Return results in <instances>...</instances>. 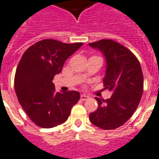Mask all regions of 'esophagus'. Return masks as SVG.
<instances>
[{
  "mask_svg": "<svg viewBox=\"0 0 159 159\" xmlns=\"http://www.w3.org/2000/svg\"><path fill=\"white\" fill-rule=\"evenodd\" d=\"M88 98H89V97H88V95H86V94H82V95H81V99H82V101H86L87 99H88Z\"/></svg>",
  "mask_w": 159,
  "mask_h": 159,
  "instance_id": "esophagus-1",
  "label": "esophagus"
}]
</instances>
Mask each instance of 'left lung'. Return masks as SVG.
<instances>
[{
	"label": "left lung",
	"instance_id": "left-lung-1",
	"mask_svg": "<svg viewBox=\"0 0 159 159\" xmlns=\"http://www.w3.org/2000/svg\"><path fill=\"white\" fill-rule=\"evenodd\" d=\"M88 45L103 55L104 88L112 93L107 100L96 98L98 107L90 113L89 119L102 129H114L133 116L141 100L143 91L141 65L130 51L112 40H100Z\"/></svg>",
	"mask_w": 159,
	"mask_h": 159
}]
</instances>
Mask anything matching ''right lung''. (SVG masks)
I'll return each mask as SVG.
<instances>
[{"instance_id":"1","label":"right lung","mask_w":159,"mask_h":159,"mask_svg":"<svg viewBox=\"0 0 159 159\" xmlns=\"http://www.w3.org/2000/svg\"><path fill=\"white\" fill-rule=\"evenodd\" d=\"M83 43L67 44L53 39L36 42L24 52L15 75L18 101L30 119L42 128L60 125L80 98L77 91H55L52 80L66 59Z\"/></svg>"}]
</instances>
